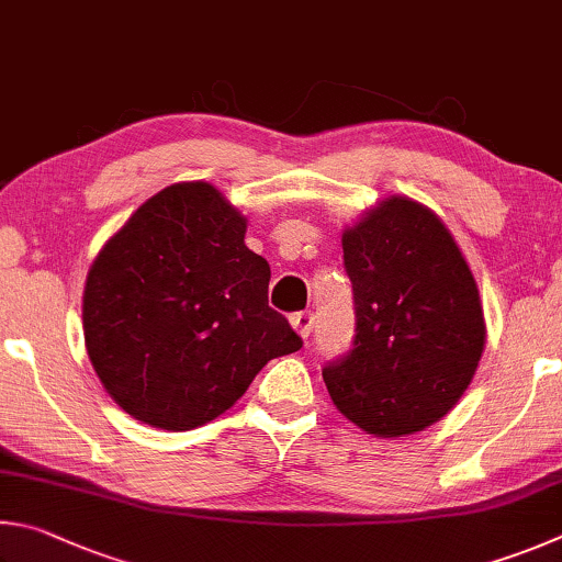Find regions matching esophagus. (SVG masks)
Wrapping results in <instances>:
<instances>
[{
	"label": "esophagus",
	"mask_w": 562,
	"mask_h": 562,
	"mask_svg": "<svg viewBox=\"0 0 562 562\" xmlns=\"http://www.w3.org/2000/svg\"><path fill=\"white\" fill-rule=\"evenodd\" d=\"M291 326L296 328V333L301 338H306L313 333V328H316V316H313L311 311H301V313H293L291 316Z\"/></svg>",
	"instance_id": "34e87169"
}]
</instances>
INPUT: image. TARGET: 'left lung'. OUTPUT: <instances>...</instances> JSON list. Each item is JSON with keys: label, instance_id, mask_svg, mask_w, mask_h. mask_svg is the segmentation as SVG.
<instances>
[{"label": "left lung", "instance_id": "left-lung-1", "mask_svg": "<svg viewBox=\"0 0 562 562\" xmlns=\"http://www.w3.org/2000/svg\"><path fill=\"white\" fill-rule=\"evenodd\" d=\"M356 336L323 366L333 405L360 429L402 437L464 395L484 352V313L459 246L425 206L392 196L342 234Z\"/></svg>", "mask_w": 562, "mask_h": 562}]
</instances>
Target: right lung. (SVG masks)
I'll list each match as a JSON object with an SVG mask.
<instances>
[{
	"instance_id": "right-lung-1",
	"label": "right lung",
	"mask_w": 562,
	"mask_h": 562,
	"mask_svg": "<svg viewBox=\"0 0 562 562\" xmlns=\"http://www.w3.org/2000/svg\"><path fill=\"white\" fill-rule=\"evenodd\" d=\"M246 220L206 182L165 187L103 246L83 291L88 358L117 405L150 427H202L271 358L301 350L269 306L271 269Z\"/></svg>"
}]
</instances>
